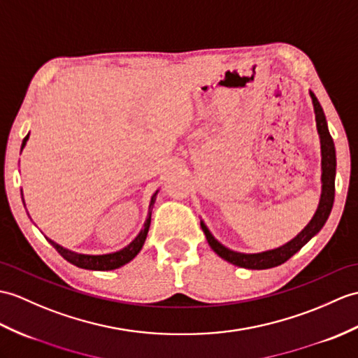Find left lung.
<instances>
[{
	"label": "left lung",
	"instance_id": "8db88e82",
	"mask_svg": "<svg viewBox=\"0 0 358 358\" xmlns=\"http://www.w3.org/2000/svg\"><path fill=\"white\" fill-rule=\"evenodd\" d=\"M313 97V105H314V113H315V123H317V131L320 136V143H322V198L319 209L315 212L313 220L310 221L308 226H306L301 234H299L293 241H289L288 244L282 245L279 248H274V250H268L264 253H256V255H244L238 252H231L229 248L221 245L217 239L212 236V234L204 222H201V229L207 238V243L213 248V252L220 255L222 259L229 261L230 264H235L238 267L250 268V270H265V268H273L278 267V265L284 264L288 261L294 253H297L301 248L308 243V241L319 234V230L323 227V224L327 222L332 203H334V192H336V149H334V141L328 131V124L325 114H323L322 106L315 97L311 93Z\"/></svg>",
	"mask_w": 358,
	"mask_h": 358
}]
</instances>
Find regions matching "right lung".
<instances>
[{
    "label": "right lung",
    "instance_id": "1",
    "mask_svg": "<svg viewBox=\"0 0 358 358\" xmlns=\"http://www.w3.org/2000/svg\"><path fill=\"white\" fill-rule=\"evenodd\" d=\"M29 138V134L24 137L22 140V146L21 149L24 148V145H26V141ZM154 198H155V194L152 196V201L151 204L154 203ZM149 224H151V213H149V217L145 222V227L141 229V231L138 234V236L132 241V243L122 248L120 252H115V253H110V255H99V256H91V255H80V253H74V252H70L66 250V248L61 247L55 244L53 241H50V244H52L56 252L59 253L65 261H69L70 264L76 265V267L79 268H85V270H114V268H119L122 267V265H124L127 262H129L132 257H136V255L141 250V247H143L145 244V239H146V235H148V230H149Z\"/></svg>",
    "mask_w": 358,
    "mask_h": 358
}]
</instances>
